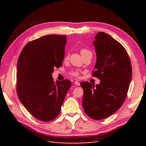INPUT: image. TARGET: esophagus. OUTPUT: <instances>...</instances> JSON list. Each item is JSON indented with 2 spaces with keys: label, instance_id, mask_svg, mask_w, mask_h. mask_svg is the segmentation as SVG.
Segmentation results:
<instances>
[{
  "label": "esophagus",
  "instance_id": "esophagus-1",
  "mask_svg": "<svg viewBox=\"0 0 146 146\" xmlns=\"http://www.w3.org/2000/svg\"><path fill=\"white\" fill-rule=\"evenodd\" d=\"M74 83H75V85H77V86H80V82H78V81H75V82H74Z\"/></svg>",
  "mask_w": 146,
  "mask_h": 146
}]
</instances>
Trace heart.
<instances>
[{"label":"heart","mask_w":146,"mask_h":146,"mask_svg":"<svg viewBox=\"0 0 146 146\" xmlns=\"http://www.w3.org/2000/svg\"><path fill=\"white\" fill-rule=\"evenodd\" d=\"M88 52H91L88 49H86V48H82V49H81V50H80V53H81L82 56L87 54V53H88ZM68 59H69V55H66L64 57V60L66 61ZM70 75L74 77L79 78L80 77V72H79V70H72V71L70 72Z\"/></svg>","instance_id":"heart-1"}]
</instances>
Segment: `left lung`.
<instances>
[{
  "label": "left lung",
  "instance_id": "8db88e82",
  "mask_svg": "<svg viewBox=\"0 0 146 146\" xmlns=\"http://www.w3.org/2000/svg\"><path fill=\"white\" fill-rule=\"evenodd\" d=\"M94 38L97 61L92 76L100 82L96 86L88 82L80 85L84 111L91 118L101 120L112 115L124 102L132 68L128 53L121 43L104 32H99Z\"/></svg>",
  "mask_w": 146,
  "mask_h": 146
}]
</instances>
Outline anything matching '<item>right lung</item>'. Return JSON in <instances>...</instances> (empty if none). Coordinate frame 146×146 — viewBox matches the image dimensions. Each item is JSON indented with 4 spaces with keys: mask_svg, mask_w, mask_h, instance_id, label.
Returning a JSON list of instances; mask_svg holds the SVG:
<instances>
[{
    "mask_svg": "<svg viewBox=\"0 0 146 146\" xmlns=\"http://www.w3.org/2000/svg\"><path fill=\"white\" fill-rule=\"evenodd\" d=\"M66 35H50L28 42L17 63V96L30 114L43 122L54 120L61 111L69 80L54 82V68L62 65Z\"/></svg>",
    "mask_w": 146,
    "mask_h": 146,
    "instance_id": "add662e5",
    "label": "right lung"
}]
</instances>
